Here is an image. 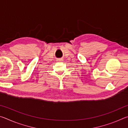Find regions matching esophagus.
<instances>
[{
    "mask_svg": "<svg viewBox=\"0 0 128 128\" xmlns=\"http://www.w3.org/2000/svg\"><path fill=\"white\" fill-rule=\"evenodd\" d=\"M62 60H63V59H62H62H58V61H62Z\"/></svg>",
    "mask_w": 128,
    "mask_h": 128,
    "instance_id": "obj_1",
    "label": "esophagus"
}]
</instances>
